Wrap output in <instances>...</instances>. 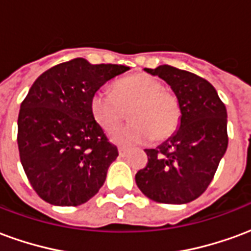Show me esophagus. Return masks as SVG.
Here are the masks:
<instances>
[{
  "mask_svg": "<svg viewBox=\"0 0 251 251\" xmlns=\"http://www.w3.org/2000/svg\"><path fill=\"white\" fill-rule=\"evenodd\" d=\"M118 153H120L121 157H126L127 156V151H126L125 148H118Z\"/></svg>",
  "mask_w": 251,
  "mask_h": 251,
  "instance_id": "34e87169",
  "label": "esophagus"
}]
</instances>
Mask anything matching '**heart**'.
Wrapping results in <instances>:
<instances>
[{"label":"heart","instance_id":"1","mask_svg":"<svg viewBox=\"0 0 251 251\" xmlns=\"http://www.w3.org/2000/svg\"><path fill=\"white\" fill-rule=\"evenodd\" d=\"M90 110L97 125L113 131L130 118L120 130L113 133V141L122 147H136L154 138L161 141L174 134L181 120V109L176 95L164 90L163 83L147 74H134L113 83L111 94L95 91Z\"/></svg>","mask_w":251,"mask_h":251}]
</instances>
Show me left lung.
Returning <instances> with one entry per match:
<instances>
[{"label":"left lung","mask_w":251,"mask_h":251,"mask_svg":"<svg viewBox=\"0 0 251 251\" xmlns=\"http://www.w3.org/2000/svg\"><path fill=\"white\" fill-rule=\"evenodd\" d=\"M168 83L179 100V129L156 149H145L148 164L136 174L137 187L149 199L189 203L204 192L226 153L227 111L210 82L176 67L144 68Z\"/></svg>","instance_id":"obj_1"}]
</instances>
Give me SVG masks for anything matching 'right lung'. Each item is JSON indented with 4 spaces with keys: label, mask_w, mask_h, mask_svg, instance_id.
I'll list each match as a JSON object with an SVG mask.
<instances>
[{
    "label": "right lung",
    "mask_w": 251,
    "mask_h": 251,
    "mask_svg": "<svg viewBox=\"0 0 251 251\" xmlns=\"http://www.w3.org/2000/svg\"><path fill=\"white\" fill-rule=\"evenodd\" d=\"M127 70L76 57L47 70L32 84L20 106L17 144L25 175L43 200L80 205L103 185L118 149L94 121L90 100Z\"/></svg>",
    "instance_id": "1"
}]
</instances>
